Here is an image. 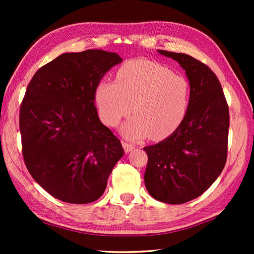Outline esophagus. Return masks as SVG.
<instances>
[{
	"instance_id": "1",
	"label": "esophagus",
	"mask_w": 254,
	"mask_h": 254,
	"mask_svg": "<svg viewBox=\"0 0 254 254\" xmlns=\"http://www.w3.org/2000/svg\"><path fill=\"white\" fill-rule=\"evenodd\" d=\"M122 145H123V148H124V152L126 153H130V152H132V150L135 148L134 147V145H132V144H128V143H126V142H123L122 143Z\"/></svg>"
}]
</instances>
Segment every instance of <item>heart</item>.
Returning a JSON list of instances; mask_svg holds the SVG:
<instances>
[{
  "label": "heart",
  "instance_id": "1",
  "mask_svg": "<svg viewBox=\"0 0 254 254\" xmlns=\"http://www.w3.org/2000/svg\"><path fill=\"white\" fill-rule=\"evenodd\" d=\"M190 101L186 77L147 60L126 63L117 72L116 82L102 80L96 89L99 116L107 126L116 127L133 109L135 115L121 128L128 139L170 136L185 121Z\"/></svg>",
  "mask_w": 254,
  "mask_h": 254
}]
</instances>
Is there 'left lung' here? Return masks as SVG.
<instances>
[{
	"mask_svg": "<svg viewBox=\"0 0 254 254\" xmlns=\"http://www.w3.org/2000/svg\"><path fill=\"white\" fill-rule=\"evenodd\" d=\"M157 51L185 69L191 101L175 133L144 147L148 156L144 181L154 198L183 204L203 194L222 174L227 159L229 110L222 85L207 65L185 53Z\"/></svg>",
	"mask_w": 254,
	"mask_h": 254,
	"instance_id": "left-lung-1",
	"label": "left lung"
}]
</instances>
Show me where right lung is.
<instances>
[{"label":"right lung","mask_w":254,"mask_h":254,"mask_svg":"<svg viewBox=\"0 0 254 254\" xmlns=\"http://www.w3.org/2000/svg\"><path fill=\"white\" fill-rule=\"evenodd\" d=\"M121 62L117 53L100 49L63 53L27 86L19 112L25 164L38 185L60 201L98 199L124 154L95 107L101 78Z\"/></svg>","instance_id":"right-lung-1"}]
</instances>
